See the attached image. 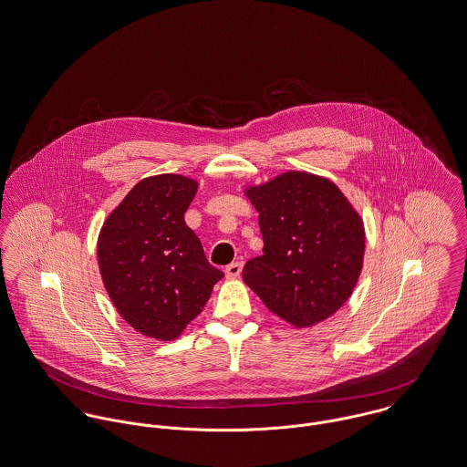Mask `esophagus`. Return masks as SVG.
I'll return each mask as SVG.
<instances>
[{
	"label": "esophagus",
	"instance_id": "obj_1",
	"mask_svg": "<svg viewBox=\"0 0 467 467\" xmlns=\"http://www.w3.org/2000/svg\"><path fill=\"white\" fill-rule=\"evenodd\" d=\"M242 268H244V263L242 261H236V263H231L225 266V277L227 279H238L240 274H242Z\"/></svg>",
	"mask_w": 467,
	"mask_h": 467
}]
</instances>
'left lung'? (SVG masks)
<instances>
[{"label": "left lung", "instance_id": "left-lung-1", "mask_svg": "<svg viewBox=\"0 0 467 467\" xmlns=\"http://www.w3.org/2000/svg\"><path fill=\"white\" fill-rule=\"evenodd\" d=\"M259 213L263 255L244 266V281L279 318L313 327L352 295L364 259V223L327 178L287 171L245 190Z\"/></svg>", "mask_w": 467, "mask_h": 467}]
</instances>
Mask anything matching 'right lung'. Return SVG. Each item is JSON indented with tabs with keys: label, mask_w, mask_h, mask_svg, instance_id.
Returning a JSON list of instances; mask_svg holds the SVG:
<instances>
[{
	"label": "right lung",
	"mask_w": 467,
	"mask_h": 467,
	"mask_svg": "<svg viewBox=\"0 0 467 467\" xmlns=\"http://www.w3.org/2000/svg\"><path fill=\"white\" fill-rule=\"evenodd\" d=\"M197 186L180 174L145 178L99 233L103 285L119 315L147 337H180L223 277L184 222Z\"/></svg>",
	"instance_id": "1"
}]
</instances>
